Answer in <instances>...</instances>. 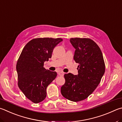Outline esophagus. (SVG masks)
<instances>
[{"label":"esophagus","mask_w":122,"mask_h":122,"mask_svg":"<svg viewBox=\"0 0 122 122\" xmlns=\"http://www.w3.org/2000/svg\"><path fill=\"white\" fill-rule=\"evenodd\" d=\"M57 74H58V75H59V76H63V75H64V72H62V71H59V72H57Z\"/></svg>","instance_id":"esophagus-1"}]
</instances>
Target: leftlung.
Masks as SVG:
<instances>
[{
  "label": "left lung",
  "instance_id": "left-lung-1",
  "mask_svg": "<svg viewBox=\"0 0 122 122\" xmlns=\"http://www.w3.org/2000/svg\"><path fill=\"white\" fill-rule=\"evenodd\" d=\"M70 41L76 49L74 59L78 74L64 75L65 83L61 87L63 97L78 102L85 100L98 86L105 71V63L99 46L90 38H72Z\"/></svg>",
  "mask_w": 122,
  "mask_h": 122
}]
</instances>
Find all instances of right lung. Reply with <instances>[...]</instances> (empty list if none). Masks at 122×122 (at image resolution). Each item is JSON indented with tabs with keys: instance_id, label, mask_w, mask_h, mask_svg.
I'll return each instance as SVG.
<instances>
[{
	"instance_id": "1",
	"label": "right lung",
	"mask_w": 122,
	"mask_h": 122,
	"mask_svg": "<svg viewBox=\"0 0 122 122\" xmlns=\"http://www.w3.org/2000/svg\"><path fill=\"white\" fill-rule=\"evenodd\" d=\"M62 38H37L24 46L16 63L18 86L32 102L39 103L46 97V88L56 78L55 71L44 67V63L51 58L54 48Z\"/></svg>"
}]
</instances>
